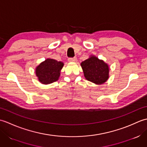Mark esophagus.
I'll list each match as a JSON object with an SVG mask.
<instances>
[{"instance_id":"esophagus-1","label":"esophagus","mask_w":147,"mask_h":147,"mask_svg":"<svg viewBox=\"0 0 147 147\" xmlns=\"http://www.w3.org/2000/svg\"><path fill=\"white\" fill-rule=\"evenodd\" d=\"M69 62H76L77 58L76 57H71L68 59Z\"/></svg>"}]
</instances>
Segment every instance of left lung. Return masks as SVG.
Returning <instances> with one entry per match:
<instances>
[{
    "instance_id": "left-lung-1",
    "label": "left lung",
    "mask_w": 147,
    "mask_h": 147,
    "mask_svg": "<svg viewBox=\"0 0 147 147\" xmlns=\"http://www.w3.org/2000/svg\"><path fill=\"white\" fill-rule=\"evenodd\" d=\"M85 78L96 85L104 83L109 79V67L107 64L94 55L90 56L81 63Z\"/></svg>"
}]
</instances>
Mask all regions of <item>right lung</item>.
Returning <instances> with one entry per match:
<instances>
[{
	"instance_id": "1",
	"label": "right lung",
	"mask_w": 147,
	"mask_h": 147,
	"mask_svg": "<svg viewBox=\"0 0 147 147\" xmlns=\"http://www.w3.org/2000/svg\"><path fill=\"white\" fill-rule=\"evenodd\" d=\"M64 63L55 59H47L36 67V76L40 83L45 85L55 82L59 80Z\"/></svg>"
}]
</instances>
